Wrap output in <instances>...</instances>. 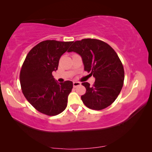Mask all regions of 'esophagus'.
Returning <instances> with one entry per match:
<instances>
[{"mask_svg":"<svg viewBox=\"0 0 152 152\" xmlns=\"http://www.w3.org/2000/svg\"><path fill=\"white\" fill-rule=\"evenodd\" d=\"M80 85H81V83L79 82H73V86L75 87H75H77V86H80Z\"/></svg>","mask_w":152,"mask_h":152,"instance_id":"obj_1","label":"esophagus"}]
</instances>
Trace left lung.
Returning <instances> with one entry per match:
<instances>
[{
	"instance_id": "left-lung-1",
	"label": "left lung",
	"mask_w": 152,
	"mask_h": 152,
	"mask_svg": "<svg viewBox=\"0 0 152 152\" xmlns=\"http://www.w3.org/2000/svg\"><path fill=\"white\" fill-rule=\"evenodd\" d=\"M82 57L84 70L95 79L93 86L82 83L86 92L81 98L85 105L93 110H102L111 104L123 86L124 68L115 50L107 43L94 39L73 42L68 50Z\"/></svg>"
}]
</instances>
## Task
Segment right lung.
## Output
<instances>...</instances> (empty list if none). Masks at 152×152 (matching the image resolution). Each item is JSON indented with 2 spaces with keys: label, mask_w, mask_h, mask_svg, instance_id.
<instances>
[{
  "label": "right lung",
  "mask_w": 152,
  "mask_h": 152,
  "mask_svg": "<svg viewBox=\"0 0 152 152\" xmlns=\"http://www.w3.org/2000/svg\"><path fill=\"white\" fill-rule=\"evenodd\" d=\"M72 43L42 41L29 52L22 66L20 83L23 93L37 111L45 115H58L67 107L72 82L59 83L52 72L58 69L60 57Z\"/></svg>",
  "instance_id": "right-lung-1"
}]
</instances>
